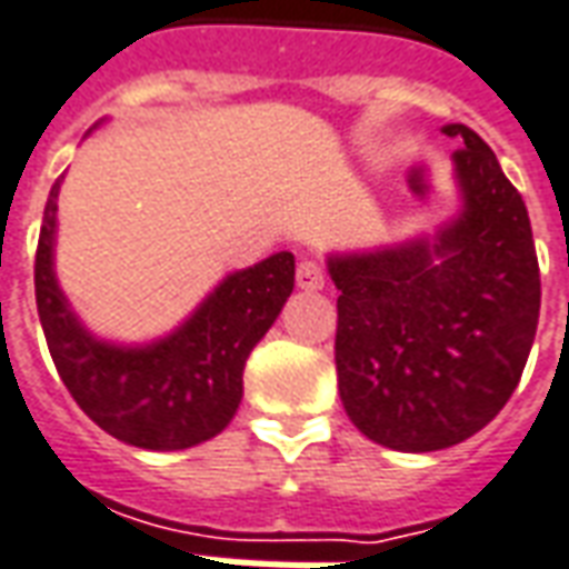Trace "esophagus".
Returning <instances> with one entry per match:
<instances>
[{
    "label": "esophagus",
    "mask_w": 569,
    "mask_h": 569,
    "mask_svg": "<svg viewBox=\"0 0 569 569\" xmlns=\"http://www.w3.org/2000/svg\"><path fill=\"white\" fill-rule=\"evenodd\" d=\"M297 284L303 291H321L325 288V269L312 263V260H303V263L297 266Z\"/></svg>",
    "instance_id": "esophagus-1"
}]
</instances>
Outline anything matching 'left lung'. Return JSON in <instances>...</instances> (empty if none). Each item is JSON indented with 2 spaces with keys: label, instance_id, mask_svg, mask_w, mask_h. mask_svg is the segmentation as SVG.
Listing matches in <instances>:
<instances>
[{
  "label": "left lung",
  "instance_id": "1",
  "mask_svg": "<svg viewBox=\"0 0 569 569\" xmlns=\"http://www.w3.org/2000/svg\"><path fill=\"white\" fill-rule=\"evenodd\" d=\"M457 208L432 232L330 251L340 401L370 441L432 453L497 417L539 321V263L518 189L493 149L450 122Z\"/></svg>",
  "mask_w": 569,
  "mask_h": 569
}]
</instances>
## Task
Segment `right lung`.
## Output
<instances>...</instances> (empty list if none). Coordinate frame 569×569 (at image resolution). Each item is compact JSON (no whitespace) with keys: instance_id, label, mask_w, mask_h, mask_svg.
Instances as JSON below:
<instances>
[{"instance_id":"add662e5","label":"right lung","mask_w":569,"mask_h":569,"mask_svg":"<svg viewBox=\"0 0 569 569\" xmlns=\"http://www.w3.org/2000/svg\"><path fill=\"white\" fill-rule=\"evenodd\" d=\"M100 119L88 134H94ZM48 192L36 306L60 380L103 432L140 450H187L227 429L244 395V361L276 325L293 291V253H269L227 272L192 312L162 337L122 342L84 325L54 269L58 196Z\"/></svg>"}]
</instances>
